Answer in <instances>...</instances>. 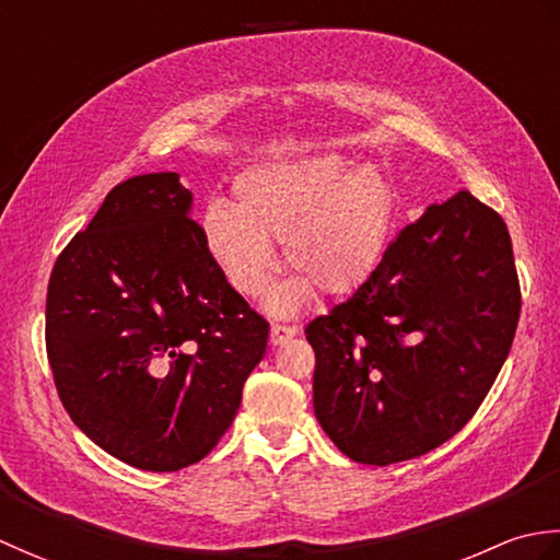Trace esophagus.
Segmentation results:
<instances>
[{
    "mask_svg": "<svg viewBox=\"0 0 560 560\" xmlns=\"http://www.w3.org/2000/svg\"><path fill=\"white\" fill-rule=\"evenodd\" d=\"M295 335H299V329L291 327V325H271V343H273V347H281V343H287Z\"/></svg>",
    "mask_w": 560,
    "mask_h": 560,
    "instance_id": "1",
    "label": "esophagus"
}]
</instances>
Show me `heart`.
<instances>
[{
  "instance_id": "1",
  "label": "heart",
  "mask_w": 560,
  "mask_h": 560,
  "mask_svg": "<svg viewBox=\"0 0 560 560\" xmlns=\"http://www.w3.org/2000/svg\"><path fill=\"white\" fill-rule=\"evenodd\" d=\"M235 205L213 199L201 237L225 281L247 299L267 289L271 243L295 277L271 295V311L291 313L317 289L353 293L383 259L395 225V195L383 173L337 153L257 165L233 185Z\"/></svg>"
}]
</instances>
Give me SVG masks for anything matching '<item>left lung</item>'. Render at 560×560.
<instances>
[{
	"mask_svg": "<svg viewBox=\"0 0 560 560\" xmlns=\"http://www.w3.org/2000/svg\"><path fill=\"white\" fill-rule=\"evenodd\" d=\"M520 307L501 213L467 189L428 207L349 301L305 327L323 431L375 467L440 447L489 395Z\"/></svg>",
	"mask_w": 560,
	"mask_h": 560,
	"instance_id": "1",
	"label": "left lung"
}]
</instances>
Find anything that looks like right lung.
Returning <instances> with one entry per match:
<instances>
[{
	"label": "right lung",
	"mask_w": 560,
	"mask_h": 560,
	"mask_svg": "<svg viewBox=\"0 0 560 560\" xmlns=\"http://www.w3.org/2000/svg\"><path fill=\"white\" fill-rule=\"evenodd\" d=\"M189 207L177 173L129 177L59 253L47 283L59 399L93 443L147 471H177L217 447L269 337Z\"/></svg>",
	"instance_id": "right-lung-1"
}]
</instances>
